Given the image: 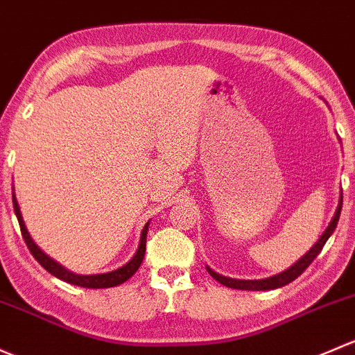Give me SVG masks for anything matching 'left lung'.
I'll return each instance as SVG.
<instances>
[{
	"label": "left lung",
	"instance_id": "1",
	"mask_svg": "<svg viewBox=\"0 0 355 355\" xmlns=\"http://www.w3.org/2000/svg\"><path fill=\"white\" fill-rule=\"evenodd\" d=\"M342 202H343V198L340 196V203H338L337 211H335L334 218H331L330 225H328L327 231L323 232V236H321L320 239L316 241V244H314L311 250H309L308 253L304 254V257L299 259V261H295L294 265L291 266V268L286 270V272L279 273V275L270 277V279H263V280H236V279H227V277L218 275V273H215L214 270H210V268H207L208 273H210V275L214 277V279L217 280V282H220L222 286L231 287V288H239V291H272V288H279V287L287 286V284H291L292 280L297 279V277L301 275V273L304 272V270L308 268L309 265H311L313 259L321 253V250H323L324 243H327L328 237H330L331 234H334L335 227H337V222H338V218H340V211H342Z\"/></svg>",
	"mask_w": 355,
	"mask_h": 355
}]
</instances>
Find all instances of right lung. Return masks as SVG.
<instances>
[{
  "label": "right lung",
  "instance_id": "1",
  "mask_svg": "<svg viewBox=\"0 0 355 355\" xmlns=\"http://www.w3.org/2000/svg\"><path fill=\"white\" fill-rule=\"evenodd\" d=\"M13 208H15V215L18 218V224H20V231H21V237H24L25 244L31 250L32 257L37 259L39 263L47 270L49 273H53L54 277L58 279L64 280V282L73 284V286H80V287H87V288H107V287H116L119 284L126 282L131 275H135L138 268H140L141 261H144L145 257V246H147V232H148V224L145 225L144 231H141V237H140V246H138L137 253L135 257L126 263V265L121 266V268L114 270V272L109 273H98V275H76V273L68 272L67 268H63L61 265H58L54 259H51L47 254H44L41 250L37 248V244L32 241V237L28 236L27 229H25L24 218H21L20 208H18L17 198L13 195Z\"/></svg>",
  "mask_w": 355,
  "mask_h": 355
}]
</instances>
